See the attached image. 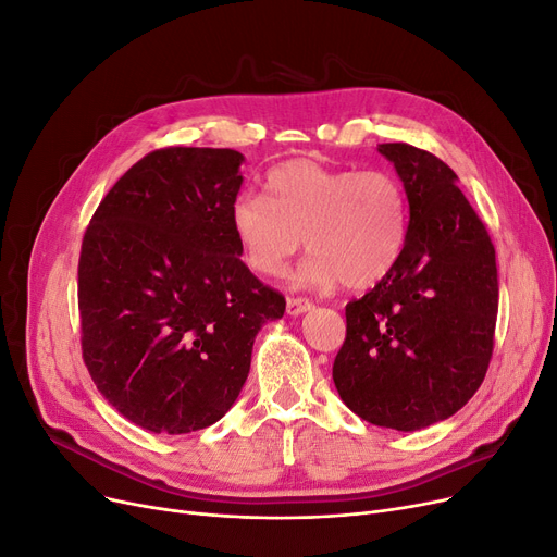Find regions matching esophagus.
Here are the masks:
<instances>
[{
  "label": "esophagus",
  "mask_w": 557,
  "mask_h": 557,
  "mask_svg": "<svg viewBox=\"0 0 557 557\" xmlns=\"http://www.w3.org/2000/svg\"><path fill=\"white\" fill-rule=\"evenodd\" d=\"M309 309H311V300L309 298L298 296V298H288L286 300V311L292 313V317H298V313H305Z\"/></svg>",
  "instance_id": "1"
}]
</instances>
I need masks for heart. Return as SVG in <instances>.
<instances>
[{"instance_id": "b5f03b06", "label": "heart", "mask_w": 557, "mask_h": 557, "mask_svg": "<svg viewBox=\"0 0 557 557\" xmlns=\"http://www.w3.org/2000/svg\"><path fill=\"white\" fill-rule=\"evenodd\" d=\"M244 261L257 275L284 273L307 240L313 252L296 275L302 286L371 288L398 265L409 230L403 182L384 168H325L286 161L269 173L263 196L240 193L230 209Z\"/></svg>"}]
</instances>
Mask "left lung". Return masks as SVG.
I'll list each match as a JSON object with an SVG mask.
<instances>
[{
    "label": "left lung",
    "mask_w": 557,
    "mask_h": 557,
    "mask_svg": "<svg viewBox=\"0 0 557 557\" xmlns=\"http://www.w3.org/2000/svg\"><path fill=\"white\" fill-rule=\"evenodd\" d=\"M409 202L392 275L346 305L332 377L373 425L412 432L453 417L490 369L498 313L496 250L450 168L409 143H384Z\"/></svg>",
    "instance_id": "8db88e82"
}]
</instances>
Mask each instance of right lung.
<instances>
[{
  "label": "right lung",
  "instance_id": "1",
  "mask_svg": "<svg viewBox=\"0 0 557 557\" xmlns=\"http://www.w3.org/2000/svg\"><path fill=\"white\" fill-rule=\"evenodd\" d=\"M230 148H161L95 209L79 255L84 364L132 423L196 432L225 417L252 344L286 300L240 261L230 209L244 177Z\"/></svg>",
  "mask_w": 557,
  "mask_h": 557
}]
</instances>
